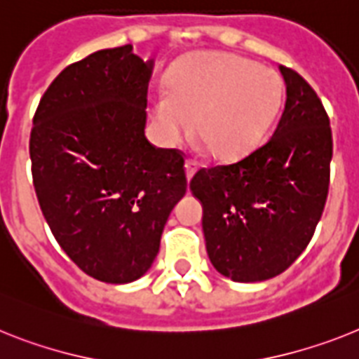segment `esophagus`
Masks as SVG:
<instances>
[{"instance_id":"34e87169","label":"esophagus","mask_w":359,"mask_h":359,"mask_svg":"<svg viewBox=\"0 0 359 359\" xmlns=\"http://www.w3.org/2000/svg\"><path fill=\"white\" fill-rule=\"evenodd\" d=\"M184 165H186V177H188V180H189L195 175V171H197V162L191 161V158H188Z\"/></svg>"}]
</instances>
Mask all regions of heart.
I'll list each match as a JSON object with an SVG mask.
<instances>
[{"mask_svg": "<svg viewBox=\"0 0 359 359\" xmlns=\"http://www.w3.org/2000/svg\"><path fill=\"white\" fill-rule=\"evenodd\" d=\"M283 100L279 72L237 54L204 53L180 62L168 91L149 100L151 118L165 144H179L191 129L208 151L237 161L254 151Z\"/></svg>", "mask_w": 359, "mask_h": 359, "instance_id": "obj_1", "label": "heart"}]
</instances>
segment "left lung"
<instances>
[{
  "mask_svg": "<svg viewBox=\"0 0 359 359\" xmlns=\"http://www.w3.org/2000/svg\"><path fill=\"white\" fill-rule=\"evenodd\" d=\"M287 104L266 142L239 162L203 168L189 182L203 204L208 257L237 283L285 272L306 248L328 195L332 131L316 91L279 65Z\"/></svg>",
  "mask_w": 359,
  "mask_h": 359,
  "instance_id": "obj_1",
  "label": "left lung"
}]
</instances>
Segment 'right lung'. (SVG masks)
I'll list each match as a JSON object with an SVG mask.
<instances>
[{
    "label": "right lung",
    "instance_id": "obj_1",
    "mask_svg": "<svg viewBox=\"0 0 359 359\" xmlns=\"http://www.w3.org/2000/svg\"><path fill=\"white\" fill-rule=\"evenodd\" d=\"M153 60L133 45L96 50L54 78L32 118V182L54 239L98 281L123 285L151 268L184 158L149 144Z\"/></svg>",
    "mask_w": 359,
    "mask_h": 359
}]
</instances>
